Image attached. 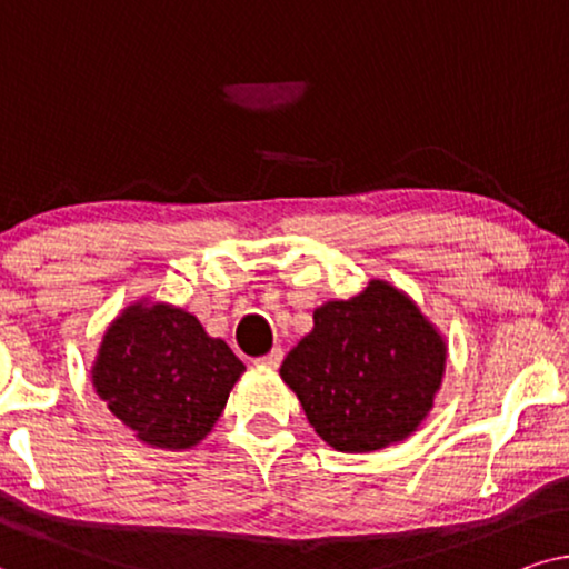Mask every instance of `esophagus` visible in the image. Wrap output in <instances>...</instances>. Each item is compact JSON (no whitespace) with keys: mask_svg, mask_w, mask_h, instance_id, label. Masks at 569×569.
<instances>
[{"mask_svg":"<svg viewBox=\"0 0 569 569\" xmlns=\"http://www.w3.org/2000/svg\"><path fill=\"white\" fill-rule=\"evenodd\" d=\"M280 361H283V348H272L270 353H264L262 359H257V363H262V367H270V369H278Z\"/></svg>","mask_w":569,"mask_h":569,"instance_id":"34e87169","label":"esophagus"}]
</instances>
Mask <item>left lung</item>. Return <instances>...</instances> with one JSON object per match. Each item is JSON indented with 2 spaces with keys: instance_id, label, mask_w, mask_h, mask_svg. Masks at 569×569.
Instances as JSON below:
<instances>
[{
  "instance_id": "8db88e82",
  "label": "left lung",
  "mask_w": 569,
  "mask_h": 569,
  "mask_svg": "<svg viewBox=\"0 0 569 569\" xmlns=\"http://www.w3.org/2000/svg\"><path fill=\"white\" fill-rule=\"evenodd\" d=\"M448 346L413 299L369 280L351 299L315 309V328L280 363L309 423L330 448L372 452L427 419Z\"/></svg>"
}]
</instances>
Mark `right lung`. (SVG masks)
Segmentation results:
<instances>
[{"label":"right lung","instance_id":"right-lung-1","mask_svg":"<svg viewBox=\"0 0 569 569\" xmlns=\"http://www.w3.org/2000/svg\"><path fill=\"white\" fill-rule=\"evenodd\" d=\"M241 372L244 363L194 315L134 301L103 332L90 377L140 442L187 450L213 429Z\"/></svg>","mask_w":569,"mask_h":569}]
</instances>
